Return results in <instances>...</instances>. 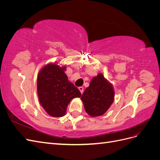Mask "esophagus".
Returning <instances> with one entry per match:
<instances>
[{
    "mask_svg": "<svg viewBox=\"0 0 160 160\" xmlns=\"http://www.w3.org/2000/svg\"><path fill=\"white\" fill-rule=\"evenodd\" d=\"M79 90L80 91V92L81 93H83V90H84V88H83V87H79Z\"/></svg>",
    "mask_w": 160,
    "mask_h": 160,
    "instance_id": "34e87169",
    "label": "esophagus"
}]
</instances>
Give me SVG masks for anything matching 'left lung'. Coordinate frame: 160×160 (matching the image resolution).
<instances>
[{
  "mask_svg": "<svg viewBox=\"0 0 160 160\" xmlns=\"http://www.w3.org/2000/svg\"><path fill=\"white\" fill-rule=\"evenodd\" d=\"M114 94L112 85L99 73L92 79L81 99L86 112L96 117L103 115L109 109L114 101Z\"/></svg>",
  "mask_w": 160,
  "mask_h": 160,
  "instance_id": "8db88e82",
  "label": "left lung"
}]
</instances>
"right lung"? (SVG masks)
Returning <instances> with one entry per match:
<instances>
[{"label": "right lung", "instance_id": "obj_1", "mask_svg": "<svg viewBox=\"0 0 160 160\" xmlns=\"http://www.w3.org/2000/svg\"><path fill=\"white\" fill-rule=\"evenodd\" d=\"M65 70V66L48 64L37 77L38 99L46 112L52 117H62L71 99L81 96L79 90L69 81Z\"/></svg>", "mask_w": 160, "mask_h": 160}]
</instances>
